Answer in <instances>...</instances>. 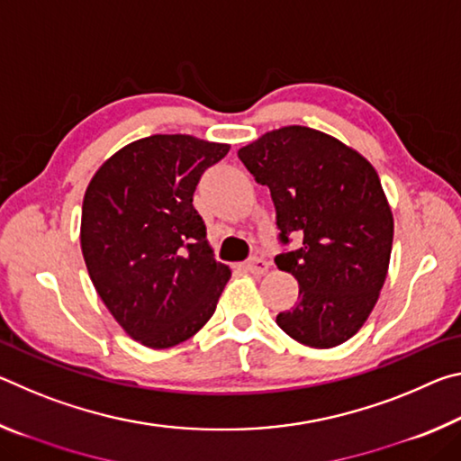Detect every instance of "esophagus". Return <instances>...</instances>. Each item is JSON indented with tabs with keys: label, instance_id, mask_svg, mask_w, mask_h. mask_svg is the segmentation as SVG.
<instances>
[{
	"label": "esophagus",
	"instance_id": "34e87169",
	"mask_svg": "<svg viewBox=\"0 0 461 461\" xmlns=\"http://www.w3.org/2000/svg\"><path fill=\"white\" fill-rule=\"evenodd\" d=\"M244 268H246L248 272H252V275H264V272H267V270L270 268V262L260 258V256H254L252 260H248V262L244 264Z\"/></svg>",
	"mask_w": 461,
	"mask_h": 461
}]
</instances>
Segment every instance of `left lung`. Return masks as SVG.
Segmentation results:
<instances>
[{
	"instance_id": "obj_1",
	"label": "left lung",
	"mask_w": 461,
	"mask_h": 461,
	"mask_svg": "<svg viewBox=\"0 0 461 461\" xmlns=\"http://www.w3.org/2000/svg\"><path fill=\"white\" fill-rule=\"evenodd\" d=\"M276 209L275 262L299 280L276 323L309 348H335L364 325L386 280L393 213L376 170L339 140L305 126L268 131L238 150ZM293 239L299 249L288 250Z\"/></svg>"
}]
</instances>
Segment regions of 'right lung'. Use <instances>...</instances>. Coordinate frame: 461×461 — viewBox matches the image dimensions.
Returning a JSON list of instances; mask_svg holds the SVG:
<instances>
[{"instance_id": "add662e5", "label": "right lung", "mask_w": 461, "mask_h": 461, "mask_svg": "<svg viewBox=\"0 0 461 461\" xmlns=\"http://www.w3.org/2000/svg\"><path fill=\"white\" fill-rule=\"evenodd\" d=\"M228 152V144L193 136H148L115 152L85 193L81 249L93 286L123 331L148 348L197 333L230 280L193 207L201 175Z\"/></svg>"}]
</instances>
